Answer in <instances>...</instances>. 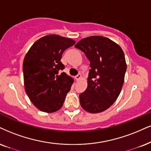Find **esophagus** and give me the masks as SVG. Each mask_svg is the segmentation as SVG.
Here are the masks:
<instances>
[{
  "label": "esophagus",
  "mask_w": 151,
  "mask_h": 151,
  "mask_svg": "<svg viewBox=\"0 0 151 151\" xmlns=\"http://www.w3.org/2000/svg\"><path fill=\"white\" fill-rule=\"evenodd\" d=\"M75 78H76V80L77 81H79V80L81 78V74H78V75L75 77Z\"/></svg>",
  "instance_id": "1"
}]
</instances>
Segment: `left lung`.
Returning <instances> with one entry per match:
<instances>
[{
  "label": "left lung",
  "instance_id": "left-lung-1",
  "mask_svg": "<svg viewBox=\"0 0 151 151\" xmlns=\"http://www.w3.org/2000/svg\"><path fill=\"white\" fill-rule=\"evenodd\" d=\"M75 47L90 61L87 87L80 94L82 108L89 113L103 112L114 103L122 90L127 70L122 48L106 37L82 39Z\"/></svg>",
  "mask_w": 151,
  "mask_h": 151
}]
</instances>
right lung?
I'll return each instance as SVG.
<instances>
[{
	"mask_svg": "<svg viewBox=\"0 0 151 151\" xmlns=\"http://www.w3.org/2000/svg\"><path fill=\"white\" fill-rule=\"evenodd\" d=\"M76 43L73 40L48 35L35 42L23 62L25 91L33 105L41 111L53 113L62 107L73 79L64 72L61 56Z\"/></svg>",
	"mask_w": 151,
	"mask_h": 151,
	"instance_id": "obj_1",
	"label": "right lung"
}]
</instances>
